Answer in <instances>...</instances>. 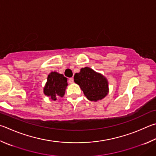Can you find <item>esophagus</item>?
Wrapping results in <instances>:
<instances>
[{"label": "esophagus", "mask_w": 156, "mask_h": 156, "mask_svg": "<svg viewBox=\"0 0 156 156\" xmlns=\"http://www.w3.org/2000/svg\"><path fill=\"white\" fill-rule=\"evenodd\" d=\"M69 83L70 84H72V83H73V79L72 78H69Z\"/></svg>", "instance_id": "1"}]
</instances>
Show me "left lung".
<instances>
[{"label":"left lung","instance_id":"obj_1","mask_svg":"<svg viewBox=\"0 0 156 156\" xmlns=\"http://www.w3.org/2000/svg\"><path fill=\"white\" fill-rule=\"evenodd\" d=\"M73 79L90 101H98L108 94V82L106 78L89 67L80 69V72L75 73Z\"/></svg>","mask_w":156,"mask_h":156}]
</instances>
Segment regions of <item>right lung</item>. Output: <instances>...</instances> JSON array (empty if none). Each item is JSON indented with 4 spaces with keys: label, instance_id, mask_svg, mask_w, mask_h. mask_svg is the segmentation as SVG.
<instances>
[{
    "label": "right lung",
    "instance_id": "add662e5",
    "mask_svg": "<svg viewBox=\"0 0 156 156\" xmlns=\"http://www.w3.org/2000/svg\"><path fill=\"white\" fill-rule=\"evenodd\" d=\"M67 79L63 74L52 72L48 76L47 82L44 87V93L51 100L55 101L58 98H63L67 87Z\"/></svg>",
    "mask_w": 156,
    "mask_h": 156
}]
</instances>
